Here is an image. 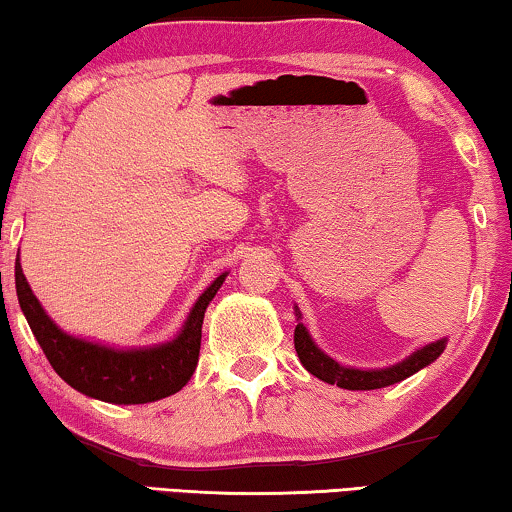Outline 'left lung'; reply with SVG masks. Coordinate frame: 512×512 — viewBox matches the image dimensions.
<instances>
[{"instance_id":"left-lung-1","label":"left lung","mask_w":512,"mask_h":512,"mask_svg":"<svg viewBox=\"0 0 512 512\" xmlns=\"http://www.w3.org/2000/svg\"><path fill=\"white\" fill-rule=\"evenodd\" d=\"M298 319H300V312ZM293 345H296L298 359L303 363L307 373H312L319 380H324L328 384H338L342 389H352V391H370V389H382L389 387V384H396L405 380V377L415 375L417 370H422L438 359L443 354V349L447 345V340H438L431 342L422 349H417L415 354H410L408 359L396 363L391 368H380V370H361V368H345L340 366L338 361H333L331 356H326L321 349L314 345L307 328L300 324L296 326V333H293Z\"/></svg>"}]
</instances>
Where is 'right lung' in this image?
Segmentation results:
<instances>
[{"instance_id": "add662e5", "label": "right lung", "mask_w": 512, "mask_h": 512, "mask_svg": "<svg viewBox=\"0 0 512 512\" xmlns=\"http://www.w3.org/2000/svg\"><path fill=\"white\" fill-rule=\"evenodd\" d=\"M219 275L198 298L184 328L172 342L144 349H111L67 335L39 305L16 258V293L20 310L55 373L81 394L104 403L139 405L177 394L198 366L202 319L221 289Z\"/></svg>"}]
</instances>
